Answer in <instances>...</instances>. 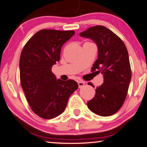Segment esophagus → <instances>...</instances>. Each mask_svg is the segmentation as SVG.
<instances>
[{"mask_svg": "<svg viewBox=\"0 0 147 147\" xmlns=\"http://www.w3.org/2000/svg\"><path fill=\"white\" fill-rule=\"evenodd\" d=\"M78 84L79 88H82L84 85H85V82L82 81H78Z\"/></svg>", "mask_w": 147, "mask_h": 147, "instance_id": "esophagus-1", "label": "esophagus"}]
</instances>
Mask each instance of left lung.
<instances>
[{
  "label": "left lung",
  "mask_w": 147,
  "mask_h": 147,
  "mask_svg": "<svg viewBox=\"0 0 147 147\" xmlns=\"http://www.w3.org/2000/svg\"><path fill=\"white\" fill-rule=\"evenodd\" d=\"M80 36L96 43L98 58L91 69L104 74V82L96 87L95 95L88 102V108L96 115H113L123 106L131 80L127 49L116 34L103 26L91 27ZM88 84L94 87L90 82Z\"/></svg>",
  "instance_id": "obj_1"
}]
</instances>
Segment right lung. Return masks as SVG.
<instances>
[{
	"label": "right lung",
	"instance_id": "obj_1",
	"mask_svg": "<svg viewBox=\"0 0 147 147\" xmlns=\"http://www.w3.org/2000/svg\"><path fill=\"white\" fill-rule=\"evenodd\" d=\"M74 31L41 30L29 39L19 60L20 80L32 110L51 119L63 112L69 96L78 88L73 80L63 81L52 73L60 59L61 49Z\"/></svg>",
	"mask_w": 147,
	"mask_h": 147
}]
</instances>
